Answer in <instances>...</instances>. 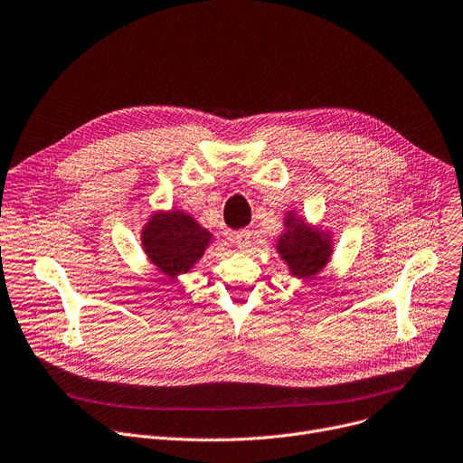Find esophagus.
I'll list each match as a JSON object with an SVG mask.
<instances>
[{"instance_id":"obj_1","label":"esophagus","mask_w":463,"mask_h":463,"mask_svg":"<svg viewBox=\"0 0 463 463\" xmlns=\"http://www.w3.org/2000/svg\"><path fill=\"white\" fill-rule=\"evenodd\" d=\"M232 238H234V241H236V245L240 249H247V247H250V243H253V232H250L249 229L234 232Z\"/></svg>"}]
</instances>
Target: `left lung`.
Returning a JSON list of instances; mask_svg holds the SVG:
<instances>
[{
  "label": "left lung",
  "mask_w": 463,
  "mask_h": 463,
  "mask_svg": "<svg viewBox=\"0 0 463 463\" xmlns=\"http://www.w3.org/2000/svg\"><path fill=\"white\" fill-rule=\"evenodd\" d=\"M282 260L296 277H312L323 269L330 255L328 234L310 229L301 220H286V231L277 243Z\"/></svg>",
  "instance_id": "8db88e82"
}]
</instances>
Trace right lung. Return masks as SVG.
I'll return each mask as SVG.
<instances>
[{
  "label": "right lung",
  "instance_id": "add662e5",
  "mask_svg": "<svg viewBox=\"0 0 463 463\" xmlns=\"http://www.w3.org/2000/svg\"><path fill=\"white\" fill-rule=\"evenodd\" d=\"M210 232L184 213L155 216L144 229L142 243L149 260L165 275L186 273L201 259Z\"/></svg>",
  "mask_w": 463,
  "mask_h": 463
}]
</instances>
